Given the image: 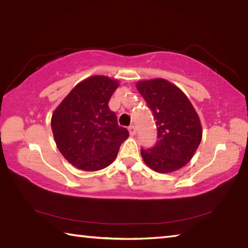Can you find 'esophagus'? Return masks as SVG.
<instances>
[{
    "label": "esophagus",
    "instance_id": "obj_1",
    "mask_svg": "<svg viewBox=\"0 0 248 248\" xmlns=\"http://www.w3.org/2000/svg\"><path fill=\"white\" fill-rule=\"evenodd\" d=\"M129 133H130V136H136V133H137V128H136V125L134 124H131V125H129Z\"/></svg>",
    "mask_w": 248,
    "mask_h": 248
}]
</instances>
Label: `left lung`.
Wrapping results in <instances>:
<instances>
[{
  "instance_id": "1",
  "label": "left lung",
  "mask_w": 248,
  "mask_h": 248,
  "mask_svg": "<svg viewBox=\"0 0 248 248\" xmlns=\"http://www.w3.org/2000/svg\"><path fill=\"white\" fill-rule=\"evenodd\" d=\"M137 89L152 111L157 129L153 148L141 149L145 164L157 173H171L187 164L202 138V128L190 100L164 78L140 81Z\"/></svg>"
}]
</instances>
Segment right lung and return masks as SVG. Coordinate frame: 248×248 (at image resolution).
<instances>
[{
	"label": "right lung",
	"instance_id": "add662e5",
	"mask_svg": "<svg viewBox=\"0 0 248 248\" xmlns=\"http://www.w3.org/2000/svg\"><path fill=\"white\" fill-rule=\"evenodd\" d=\"M119 83L95 75L78 83L52 114L51 129L61 154L86 171L110 165L129 132L108 107Z\"/></svg>",
	"mask_w": 248,
	"mask_h": 248
}]
</instances>
